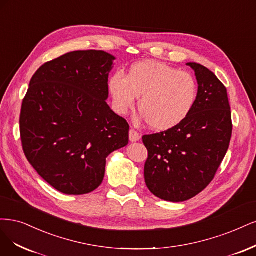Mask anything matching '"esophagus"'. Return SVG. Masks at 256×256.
<instances>
[{
  "instance_id": "esophagus-1",
  "label": "esophagus",
  "mask_w": 256,
  "mask_h": 256,
  "mask_svg": "<svg viewBox=\"0 0 256 256\" xmlns=\"http://www.w3.org/2000/svg\"><path fill=\"white\" fill-rule=\"evenodd\" d=\"M128 137H130V142H138V140L140 139V135L137 133V130H135L134 128H130V130Z\"/></svg>"
}]
</instances>
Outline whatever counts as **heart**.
Here are the masks:
<instances>
[{
	"instance_id": "b5f03b06",
	"label": "heart",
	"mask_w": 256,
	"mask_h": 256,
	"mask_svg": "<svg viewBox=\"0 0 256 256\" xmlns=\"http://www.w3.org/2000/svg\"><path fill=\"white\" fill-rule=\"evenodd\" d=\"M108 89L114 110L126 114L138 110L153 130H168L183 123L194 110L199 85L190 73L158 62H137L126 76L114 73Z\"/></svg>"
}]
</instances>
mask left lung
<instances>
[{
  "label": "left lung",
  "instance_id": "left-lung-1",
  "mask_svg": "<svg viewBox=\"0 0 256 256\" xmlns=\"http://www.w3.org/2000/svg\"><path fill=\"white\" fill-rule=\"evenodd\" d=\"M187 64L199 84L194 110L176 128L142 136L148 150L146 187L170 202L192 199L210 185L226 154L233 130L226 86L204 66Z\"/></svg>",
  "mask_w": 256,
  "mask_h": 256
}]
</instances>
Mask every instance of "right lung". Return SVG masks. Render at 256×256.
<instances>
[{
	"label": "right lung",
	"instance_id": "right-lung-1",
	"mask_svg": "<svg viewBox=\"0 0 256 256\" xmlns=\"http://www.w3.org/2000/svg\"><path fill=\"white\" fill-rule=\"evenodd\" d=\"M114 57L74 51L44 64L32 76L20 112V137L28 162L66 194L101 185L106 158L128 144V121L106 103Z\"/></svg>",
	"mask_w": 256,
	"mask_h": 256
}]
</instances>
